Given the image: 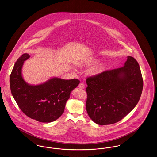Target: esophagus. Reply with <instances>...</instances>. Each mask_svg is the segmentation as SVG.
Returning a JSON list of instances; mask_svg holds the SVG:
<instances>
[{"instance_id":"obj_1","label":"esophagus","mask_w":157,"mask_h":157,"mask_svg":"<svg viewBox=\"0 0 157 157\" xmlns=\"http://www.w3.org/2000/svg\"><path fill=\"white\" fill-rule=\"evenodd\" d=\"M78 86H79V88H80L81 89H84L85 88V84L83 83H82V82H81L79 84Z\"/></svg>"}]
</instances>
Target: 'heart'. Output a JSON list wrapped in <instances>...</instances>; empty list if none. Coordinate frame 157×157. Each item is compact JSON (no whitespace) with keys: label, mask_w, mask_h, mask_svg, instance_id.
I'll use <instances>...</instances> for the list:
<instances>
[{"label":"heart","mask_w":157,"mask_h":157,"mask_svg":"<svg viewBox=\"0 0 157 157\" xmlns=\"http://www.w3.org/2000/svg\"><path fill=\"white\" fill-rule=\"evenodd\" d=\"M96 62H97L96 59H90L86 63H85V64H86V65H90L94 64ZM105 67H106L105 63H100L98 64L96 66H95L92 69H91V70L89 71V73L92 75H96L99 74L104 70Z\"/></svg>","instance_id":"heart-1"}]
</instances>
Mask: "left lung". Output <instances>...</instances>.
<instances>
[{
  "label": "left lung",
  "mask_w": 157,
  "mask_h": 157,
  "mask_svg": "<svg viewBox=\"0 0 157 157\" xmlns=\"http://www.w3.org/2000/svg\"><path fill=\"white\" fill-rule=\"evenodd\" d=\"M86 83V111L94 123L101 125L123 119L138 103L143 88L140 66L130 56L123 67L89 76Z\"/></svg>",
  "instance_id": "8db88e82"
}]
</instances>
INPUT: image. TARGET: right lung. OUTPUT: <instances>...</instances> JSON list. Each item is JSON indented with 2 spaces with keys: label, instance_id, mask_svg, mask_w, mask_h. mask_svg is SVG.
Returning a JSON list of instances; mask_svg holds the SVG:
<instances>
[{
  "label": "right lung",
  "instance_id": "obj_1",
  "mask_svg": "<svg viewBox=\"0 0 157 157\" xmlns=\"http://www.w3.org/2000/svg\"><path fill=\"white\" fill-rule=\"evenodd\" d=\"M29 57L28 54H23L14 65L10 76L12 94L19 108L29 117L42 123L54 121L63 114L71 91L80 81L53 78L40 85H29L22 77L21 69Z\"/></svg>",
  "mask_w": 157,
  "mask_h": 157
}]
</instances>
